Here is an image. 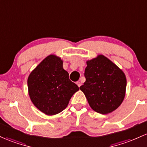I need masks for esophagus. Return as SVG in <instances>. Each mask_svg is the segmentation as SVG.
<instances>
[{
    "label": "esophagus",
    "mask_w": 147,
    "mask_h": 147,
    "mask_svg": "<svg viewBox=\"0 0 147 147\" xmlns=\"http://www.w3.org/2000/svg\"><path fill=\"white\" fill-rule=\"evenodd\" d=\"M77 86H78L79 87H80V86H81V85H82V82H80V81L77 82Z\"/></svg>",
    "instance_id": "obj_1"
}]
</instances>
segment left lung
Returning a JSON list of instances; mask_svg holds the SVG:
<instances>
[{"instance_id":"left-lung-1","label":"left lung","mask_w":147,"mask_h":147,"mask_svg":"<svg viewBox=\"0 0 147 147\" xmlns=\"http://www.w3.org/2000/svg\"><path fill=\"white\" fill-rule=\"evenodd\" d=\"M86 82L80 87L95 112L107 114L123 102L126 89L124 72L103 55L86 61Z\"/></svg>"}]
</instances>
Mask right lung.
<instances>
[{"label": "right lung", "instance_id": "right-lung-1", "mask_svg": "<svg viewBox=\"0 0 147 147\" xmlns=\"http://www.w3.org/2000/svg\"><path fill=\"white\" fill-rule=\"evenodd\" d=\"M28 94L33 105L47 115H55L67 107L71 97L79 90L63 67V61L49 55L29 75Z\"/></svg>", "mask_w": 147, "mask_h": 147}]
</instances>
